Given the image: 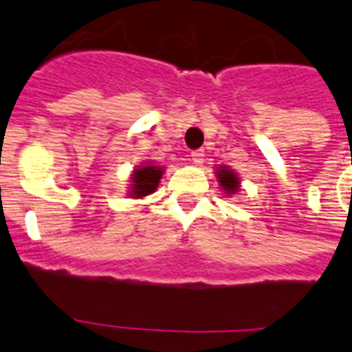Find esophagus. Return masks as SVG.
<instances>
[{
    "label": "esophagus",
    "mask_w": 352,
    "mask_h": 352,
    "mask_svg": "<svg viewBox=\"0 0 352 352\" xmlns=\"http://www.w3.org/2000/svg\"><path fill=\"white\" fill-rule=\"evenodd\" d=\"M192 162H194L195 166H201L204 162V153H203V149H195V151H192Z\"/></svg>",
    "instance_id": "esophagus-1"
}]
</instances>
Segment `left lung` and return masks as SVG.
<instances>
[{
  "mask_svg": "<svg viewBox=\"0 0 352 352\" xmlns=\"http://www.w3.org/2000/svg\"><path fill=\"white\" fill-rule=\"evenodd\" d=\"M217 176H219L220 185H222V188L227 192V194H234V192H238L239 179L236 178V174L232 173V170L226 169V167H220Z\"/></svg>",
  "mask_w": 352,
  "mask_h": 352,
  "instance_id": "left-lung-1",
  "label": "left lung"
}]
</instances>
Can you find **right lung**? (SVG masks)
I'll use <instances>...</instances> for the list:
<instances>
[{
	"label": "right lung",
	"mask_w": 352,
	"mask_h": 352,
	"mask_svg": "<svg viewBox=\"0 0 352 352\" xmlns=\"http://www.w3.org/2000/svg\"><path fill=\"white\" fill-rule=\"evenodd\" d=\"M162 178V167L144 166L133 170L132 174V197L141 199L157 190Z\"/></svg>",
	"instance_id": "right-lung-1"
}]
</instances>
